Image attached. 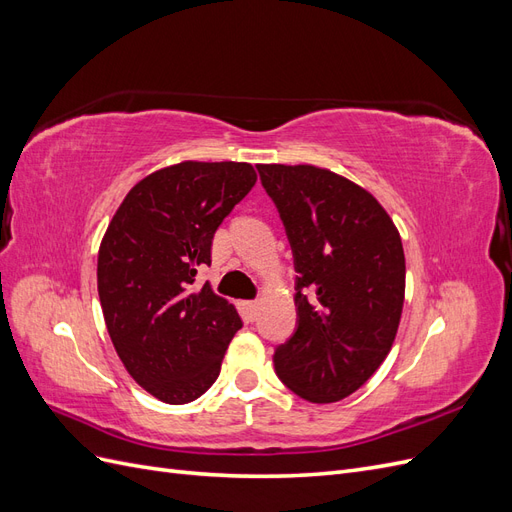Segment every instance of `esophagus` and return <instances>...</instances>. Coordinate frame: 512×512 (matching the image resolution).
Segmentation results:
<instances>
[{
	"label": "esophagus",
	"mask_w": 512,
	"mask_h": 512,
	"mask_svg": "<svg viewBox=\"0 0 512 512\" xmlns=\"http://www.w3.org/2000/svg\"><path fill=\"white\" fill-rule=\"evenodd\" d=\"M245 312H247V316L254 320L256 314H258V301H247L245 303Z\"/></svg>",
	"instance_id": "esophagus-1"
}]
</instances>
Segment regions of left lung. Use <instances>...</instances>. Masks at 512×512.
I'll list each match as a JSON object with an SVG mask.
<instances>
[{
  "label": "left lung",
  "mask_w": 512,
  "mask_h": 512,
  "mask_svg": "<svg viewBox=\"0 0 512 512\" xmlns=\"http://www.w3.org/2000/svg\"><path fill=\"white\" fill-rule=\"evenodd\" d=\"M292 247L297 329L273 354L292 393L331 404L374 376L406 292L401 237L378 200L327 168L258 164Z\"/></svg>",
  "instance_id": "8db88e82"
}]
</instances>
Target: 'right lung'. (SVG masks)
<instances>
[{
	"instance_id": "add662e5",
	"label": "right lung",
	"mask_w": 512,
	"mask_h": 512,
	"mask_svg": "<svg viewBox=\"0 0 512 512\" xmlns=\"http://www.w3.org/2000/svg\"><path fill=\"white\" fill-rule=\"evenodd\" d=\"M256 183L247 162H181L156 170L123 198L98 252L108 335L128 374L164 404H190L218 380L235 305L205 284L218 226Z\"/></svg>"
}]
</instances>
